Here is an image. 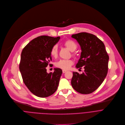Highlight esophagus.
Segmentation results:
<instances>
[{"instance_id": "esophagus-1", "label": "esophagus", "mask_w": 125, "mask_h": 125, "mask_svg": "<svg viewBox=\"0 0 125 125\" xmlns=\"http://www.w3.org/2000/svg\"><path fill=\"white\" fill-rule=\"evenodd\" d=\"M66 71H66V70H62V73H65Z\"/></svg>"}]
</instances>
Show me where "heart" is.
Instances as JSON below:
<instances>
[{
	"instance_id": "obj_1",
	"label": "heart",
	"mask_w": 125,
	"mask_h": 125,
	"mask_svg": "<svg viewBox=\"0 0 125 125\" xmlns=\"http://www.w3.org/2000/svg\"><path fill=\"white\" fill-rule=\"evenodd\" d=\"M63 45L71 52L74 51L77 48V44L72 40H66L63 42ZM50 54L53 58H57L58 55V48L56 45H54L51 49ZM72 56L76 57V54L73 52ZM73 62L71 60H61L58 62L56 66L63 70H68L73 64Z\"/></svg>"
}]
</instances>
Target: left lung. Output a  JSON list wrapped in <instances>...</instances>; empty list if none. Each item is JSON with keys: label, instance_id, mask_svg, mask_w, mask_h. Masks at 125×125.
Wrapping results in <instances>:
<instances>
[{"label": "left lung", "instance_id": "8db88e82", "mask_svg": "<svg viewBox=\"0 0 125 125\" xmlns=\"http://www.w3.org/2000/svg\"><path fill=\"white\" fill-rule=\"evenodd\" d=\"M71 37L77 41L82 50L76 67L84 68L80 74L73 72L71 85L80 94H91L100 86L107 75L109 56L104 43L94 35L80 32Z\"/></svg>", "mask_w": 125, "mask_h": 125}]
</instances>
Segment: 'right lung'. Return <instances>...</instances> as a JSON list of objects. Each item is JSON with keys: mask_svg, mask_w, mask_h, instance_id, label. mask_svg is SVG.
<instances>
[{"mask_svg": "<svg viewBox=\"0 0 125 125\" xmlns=\"http://www.w3.org/2000/svg\"><path fill=\"white\" fill-rule=\"evenodd\" d=\"M60 39V37L38 36L30 42L21 52L19 69L23 82L37 96L48 97L58 89L62 70L56 68L54 72L48 73L46 67L52 61L51 49Z\"/></svg>", "mask_w": 125, "mask_h": 125, "instance_id": "right-lung-1", "label": "right lung"}]
</instances>
